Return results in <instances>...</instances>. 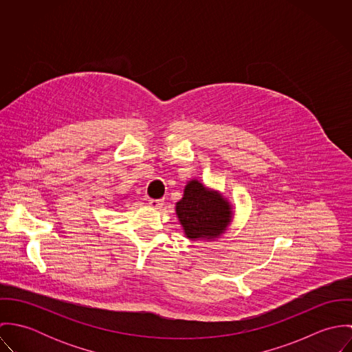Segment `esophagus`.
I'll use <instances>...</instances> for the list:
<instances>
[{
  "label": "esophagus",
  "mask_w": 352,
  "mask_h": 352,
  "mask_svg": "<svg viewBox=\"0 0 352 352\" xmlns=\"http://www.w3.org/2000/svg\"><path fill=\"white\" fill-rule=\"evenodd\" d=\"M149 204L153 208H161L164 206L162 199H149Z\"/></svg>",
  "instance_id": "obj_1"
}]
</instances>
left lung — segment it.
<instances>
[{"label":"left lung","instance_id":"left-lung-1","mask_svg":"<svg viewBox=\"0 0 352 352\" xmlns=\"http://www.w3.org/2000/svg\"><path fill=\"white\" fill-rule=\"evenodd\" d=\"M177 217L190 239H214L222 234L230 222V207L223 198L192 180L176 204Z\"/></svg>","mask_w":352,"mask_h":352}]
</instances>
